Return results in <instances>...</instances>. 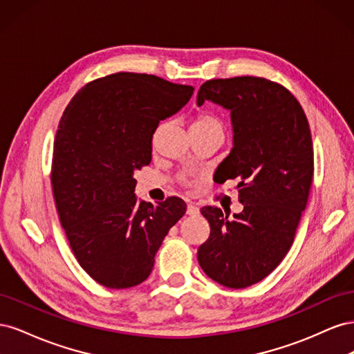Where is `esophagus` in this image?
<instances>
[{
	"label": "esophagus",
	"instance_id": "obj_1",
	"mask_svg": "<svg viewBox=\"0 0 354 354\" xmlns=\"http://www.w3.org/2000/svg\"><path fill=\"white\" fill-rule=\"evenodd\" d=\"M187 214L189 216H196V214H199V207L196 205V203H189L187 205Z\"/></svg>",
	"mask_w": 354,
	"mask_h": 354
}]
</instances>
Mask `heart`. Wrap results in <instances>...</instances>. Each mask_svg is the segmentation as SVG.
Wrapping results in <instances>:
<instances>
[{
    "label": "heart",
    "instance_id": "b5f03b06",
    "mask_svg": "<svg viewBox=\"0 0 354 354\" xmlns=\"http://www.w3.org/2000/svg\"><path fill=\"white\" fill-rule=\"evenodd\" d=\"M190 131H217V133L224 134V127L218 118H216L214 115H209V113H202L196 118L194 124H192ZM180 183L183 186H187V187L194 186L196 183V178L194 176L185 174L180 177Z\"/></svg>",
    "mask_w": 354,
    "mask_h": 354
}]
</instances>
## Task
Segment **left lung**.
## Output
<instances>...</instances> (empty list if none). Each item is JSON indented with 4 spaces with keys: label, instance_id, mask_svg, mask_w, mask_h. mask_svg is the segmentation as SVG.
<instances>
[{
    "label": "left lung",
    "instance_id": "obj_1",
    "mask_svg": "<svg viewBox=\"0 0 354 354\" xmlns=\"http://www.w3.org/2000/svg\"><path fill=\"white\" fill-rule=\"evenodd\" d=\"M230 112L233 147L218 183L238 180L239 214L203 207L209 238L198 250L202 270L227 288L263 281L285 259L313 180V143L301 104L282 85L257 77L211 80L196 103Z\"/></svg>",
    "mask_w": 354,
    "mask_h": 354
}]
</instances>
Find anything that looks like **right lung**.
I'll return each mask as SVG.
<instances>
[{"mask_svg": "<svg viewBox=\"0 0 354 354\" xmlns=\"http://www.w3.org/2000/svg\"><path fill=\"white\" fill-rule=\"evenodd\" d=\"M194 87L155 75L118 72L81 88L63 112L51 185L60 223L82 269L106 288L146 281L186 203L136 196L134 173L152 160L159 121L177 113Z\"/></svg>", "mask_w": 354, "mask_h": 354, "instance_id": "add662e5", "label": "right lung"}]
</instances>
